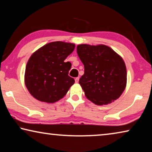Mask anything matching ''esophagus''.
Segmentation results:
<instances>
[{"instance_id":"34e87169","label":"esophagus","mask_w":152,"mask_h":152,"mask_svg":"<svg viewBox=\"0 0 152 152\" xmlns=\"http://www.w3.org/2000/svg\"><path fill=\"white\" fill-rule=\"evenodd\" d=\"M75 82H76V83H78V82H79V78L78 77V78H75Z\"/></svg>"}]
</instances>
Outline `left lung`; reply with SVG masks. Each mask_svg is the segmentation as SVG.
Listing matches in <instances>:
<instances>
[{"label":"left lung","mask_w":152,"mask_h":152,"mask_svg":"<svg viewBox=\"0 0 152 152\" xmlns=\"http://www.w3.org/2000/svg\"><path fill=\"white\" fill-rule=\"evenodd\" d=\"M84 66L79 84L86 97L96 105L111 103L119 99L127 84V69L123 58L105 45L77 46Z\"/></svg>","instance_id":"8db88e82"}]
</instances>
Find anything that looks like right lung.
Returning <instances> with one entry per match:
<instances>
[{
	"label": "right lung",
	"instance_id": "right-lung-1",
	"mask_svg": "<svg viewBox=\"0 0 152 152\" xmlns=\"http://www.w3.org/2000/svg\"><path fill=\"white\" fill-rule=\"evenodd\" d=\"M75 44L64 42L47 43L31 56L25 72V84L38 101L53 103L65 96L75 80L68 76L71 63L64 62Z\"/></svg>",
	"mask_w": 152,
	"mask_h": 152
}]
</instances>
